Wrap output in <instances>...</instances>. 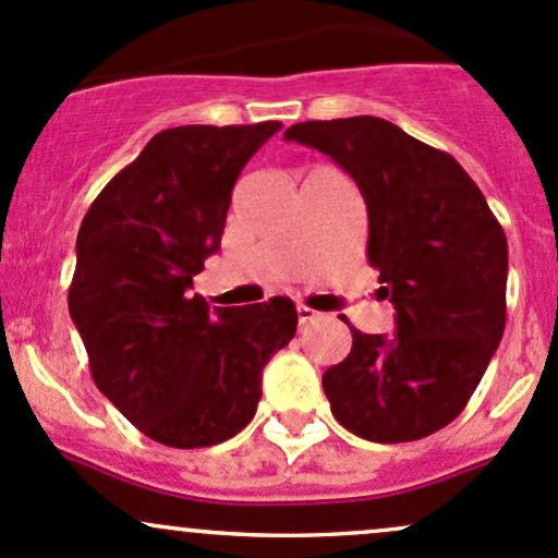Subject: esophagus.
Wrapping results in <instances>:
<instances>
[{
    "instance_id": "esophagus-1",
    "label": "esophagus",
    "mask_w": 558,
    "mask_h": 558,
    "mask_svg": "<svg viewBox=\"0 0 558 558\" xmlns=\"http://www.w3.org/2000/svg\"><path fill=\"white\" fill-rule=\"evenodd\" d=\"M296 315H299V326H310V323H315L317 317H320V312H315V310L304 307V304H299Z\"/></svg>"
}]
</instances>
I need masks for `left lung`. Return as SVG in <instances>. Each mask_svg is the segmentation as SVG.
I'll return each instance as SVG.
<instances>
[{
	"mask_svg": "<svg viewBox=\"0 0 558 558\" xmlns=\"http://www.w3.org/2000/svg\"><path fill=\"white\" fill-rule=\"evenodd\" d=\"M333 158L368 206V262L395 304V336L352 330L323 373L336 421L371 442L448 426L480 387L506 328V232L450 153L391 121H304L283 134Z\"/></svg>",
	"mask_w": 558,
	"mask_h": 558,
	"instance_id": "left-lung-1",
	"label": "left lung"
}]
</instances>
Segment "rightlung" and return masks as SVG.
<instances>
[{
    "mask_svg": "<svg viewBox=\"0 0 558 558\" xmlns=\"http://www.w3.org/2000/svg\"><path fill=\"white\" fill-rule=\"evenodd\" d=\"M280 126L158 132L78 228L69 310L92 378L145 437L169 448L235 437L254 418L269 357L296 333L291 299L209 310L190 293L219 251L238 174Z\"/></svg>",
    "mask_w": 558,
    "mask_h": 558,
    "instance_id": "obj_1",
    "label": "right lung"
}]
</instances>
